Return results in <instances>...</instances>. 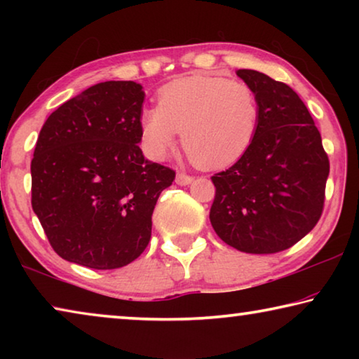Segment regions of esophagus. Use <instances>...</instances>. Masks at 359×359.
Returning <instances> with one entry per match:
<instances>
[{"mask_svg": "<svg viewBox=\"0 0 359 359\" xmlns=\"http://www.w3.org/2000/svg\"><path fill=\"white\" fill-rule=\"evenodd\" d=\"M193 175H188L185 172H179L177 177H175V184L177 185H190L193 182Z\"/></svg>", "mask_w": 359, "mask_h": 359, "instance_id": "esophagus-1", "label": "esophagus"}]
</instances>
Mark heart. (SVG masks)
<instances>
[{
	"instance_id": "1",
	"label": "heart",
	"mask_w": 359,
	"mask_h": 359,
	"mask_svg": "<svg viewBox=\"0 0 359 359\" xmlns=\"http://www.w3.org/2000/svg\"><path fill=\"white\" fill-rule=\"evenodd\" d=\"M261 107L250 85L222 76L194 74L168 83L158 92V107H147L139 128L147 154L163 160L182 145L205 168L233 165L258 133Z\"/></svg>"
}]
</instances>
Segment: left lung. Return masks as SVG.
<instances>
[{"instance_id":"obj_1","label":"left lung","mask_w":359,"mask_h":359,"mask_svg":"<svg viewBox=\"0 0 359 359\" xmlns=\"http://www.w3.org/2000/svg\"><path fill=\"white\" fill-rule=\"evenodd\" d=\"M257 92L258 133L226 171L212 175L210 223L228 245L267 255L293 247L311 233L325 205L330 160L313 118L287 83L239 69Z\"/></svg>"}]
</instances>
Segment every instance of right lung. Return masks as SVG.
<instances>
[{
	"label": "right lung",
	"instance_id": "1",
	"mask_svg": "<svg viewBox=\"0 0 359 359\" xmlns=\"http://www.w3.org/2000/svg\"><path fill=\"white\" fill-rule=\"evenodd\" d=\"M133 81L96 83L63 102L41 128L32 160V205L60 257L117 269L149 245L151 214L175 172L145 160Z\"/></svg>",
	"mask_w": 359,
	"mask_h": 359
}]
</instances>
